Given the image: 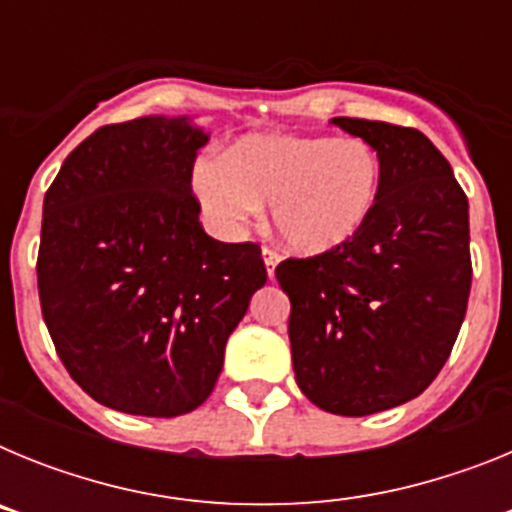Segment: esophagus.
Returning <instances> with one entry per match:
<instances>
[{
    "label": "esophagus",
    "mask_w": 512,
    "mask_h": 512,
    "mask_svg": "<svg viewBox=\"0 0 512 512\" xmlns=\"http://www.w3.org/2000/svg\"><path fill=\"white\" fill-rule=\"evenodd\" d=\"M264 264H266V274H269V279H274V269H277V264L282 261V256H279V251H274V248H264Z\"/></svg>",
    "instance_id": "1"
}]
</instances>
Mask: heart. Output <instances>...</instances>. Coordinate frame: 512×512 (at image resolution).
I'll return each mask as SVG.
<instances>
[{"instance_id":"b5f03b06","label":"heart","mask_w":512,"mask_h":512,"mask_svg":"<svg viewBox=\"0 0 512 512\" xmlns=\"http://www.w3.org/2000/svg\"><path fill=\"white\" fill-rule=\"evenodd\" d=\"M194 194L212 225L241 233L269 200L289 248L325 253L354 238L382 189V158L361 138L248 135L194 169Z\"/></svg>"}]
</instances>
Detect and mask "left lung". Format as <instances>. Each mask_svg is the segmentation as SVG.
Returning <instances> with one entry per match:
<instances>
[{
  "label": "left lung",
  "mask_w": 512,
  "mask_h": 512,
  "mask_svg": "<svg viewBox=\"0 0 512 512\" xmlns=\"http://www.w3.org/2000/svg\"><path fill=\"white\" fill-rule=\"evenodd\" d=\"M382 158V189L354 238L277 266L292 302L300 390L333 415L382 413L438 377L472 287L469 202L449 161L415 128L333 117Z\"/></svg>",
  "instance_id": "8db88e82"
}]
</instances>
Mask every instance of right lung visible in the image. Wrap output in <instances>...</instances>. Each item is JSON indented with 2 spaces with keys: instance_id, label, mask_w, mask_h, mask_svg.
I'll list each match as a JSON object with an SVG mask.
<instances>
[{
  "instance_id": "right-lung-1",
  "label": "right lung",
  "mask_w": 512,
  "mask_h": 512,
  "mask_svg": "<svg viewBox=\"0 0 512 512\" xmlns=\"http://www.w3.org/2000/svg\"><path fill=\"white\" fill-rule=\"evenodd\" d=\"M207 140L189 117L104 125L45 192L43 320L71 379L120 413L200 408L228 336L266 284L256 243L202 230L192 169Z\"/></svg>"
}]
</instances>
